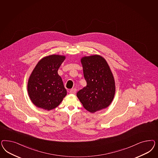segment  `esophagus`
I'll list each match as a JSON object with an SVG mask.
<instances>
[{"mask_svg":"<svg viewBox=\"0 0 158 158\" xmlns=\"http://www.w3.org/2000/svg\"><path fill=\"white\" fill-rule=\"evenodd\" d=\"M69 93L71 94H75L77 93V89H72L70 90Z\"/></svg>","mask_w":158,"mask_h":158,"instance_id":"1","label":"esophagus"}]
</instances>
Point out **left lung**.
<instances>
[{
    "mask_svg": "<svg viewBox=\"0 0 158 158\" xmlns=\"http://www.w3.org/2000/svg\"><path fill=\"white\" fill-rule=\"evenodd\" d=\"M87 85L77 93L83 107L91 113L105 109L110 105L115 94V82L110 67L100 55L81 58Z\"/></svg>",
    "mask_w": 158,
    "mask_h": 158,
    "instance_id": "obj_1",
    "label": "left lung"
}]
</instances>
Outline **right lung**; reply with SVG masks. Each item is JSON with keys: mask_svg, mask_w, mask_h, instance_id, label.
Segmentation results:
<instances>
[{"mask_svg": "<svg viewBox=\"0 0 158 158\" xmlns=\"http://www.w3.org/2000/svg\"><path fill=\"white\" fill-rule=\"evenodd\" d=\"M65 56L52 54L42 58L29 77V97L38 108L50 110L56 108L67 95L58 68Z\"/></svg>", "mask_w": 158, "mask_h": 158, "instance_id": "1", "label": "right lung"}]
</instances>
